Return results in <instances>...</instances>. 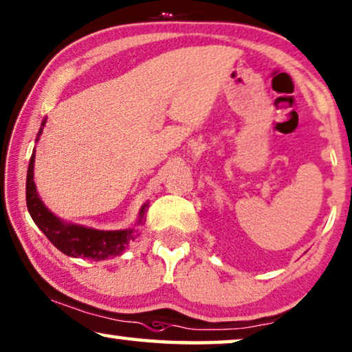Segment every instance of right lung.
Here are the masks:
<instances>
[{
    "mask_svg": "<svg viewBox=\"0 0 352 352\" xmlns=\"http://www.w3.org/2000/svg\"><path fill=\"white\" fill-rule=\"evenodd\" d=\"M45 120L43 122V125ZM43 133V126L38 131L39 140ZM33 168H34V152L32 154L27 171V206L28 212L34 223L39 227V230L49 238V241L54 244L58 251L69 257H84L90 261H104V258L119 256L126 248L131 239L138 235L136 228H126V230H95V228L74 226V223H65L55 217L44 203L39 200L36 186L33 181ZM147 210V203L141 208L138 226L144 221V212Z\"/></svg>",
    "mask_w": 352,
    "mask_h": 352,
    "instance_id": "add662e5",
    "label": "right lung"
}]
</instances>
